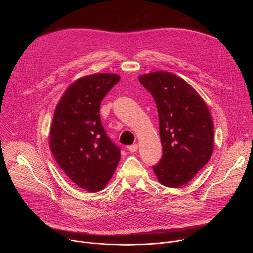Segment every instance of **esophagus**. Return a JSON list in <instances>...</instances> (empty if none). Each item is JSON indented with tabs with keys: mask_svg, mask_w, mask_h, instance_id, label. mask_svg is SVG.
<instances>
[{
	"mask_svg": "<svg viewBox=\"0 0 253 253\" xmlns=\"http://www.w3.org/2000/svg\"><path fill=\"white\" fill-rule=\"evenodd\" d=\"M128 149H129V151L130 152H136L137 150H138V145L137 144H133V145H130V146H128Z\"/></svg>",
	"mask_w": 253,
	"mask_h": 253,
	"instance_id": "34e87169",
	"label": "esophagus"
}]
</instances>
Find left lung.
Returning <instances> with one entry per match:
<instances>
[{
    "instance_id": "left-lung-1",
    "label": "left lung",
    "mask_w": 253,
    "mask_h": 253,
    "mask_svg": "<svg viewBox=\"0 0 253 253\" xmlns=\"http://www.w3.org/2000/svg\"><path fill=\"white\" fill-rule=\"evenodd\" d=\"M139 81L154 98L158 111L162 158L153 171L164 186H183L213 152L214 126L208 108L186 81L170 72H152Z\"/></svg>"
}]
</instances>
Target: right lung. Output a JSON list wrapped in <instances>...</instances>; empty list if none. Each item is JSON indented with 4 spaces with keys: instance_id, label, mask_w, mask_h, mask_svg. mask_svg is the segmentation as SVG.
Returning a JSON list of instances; mask_svg holds the SVG:
<instances>
[{
    "instance_id": "1",
    "label": "right lung",
    "mask_w": 253,
    "mask_h": 253,
    "mask_svg": "<svg viewBox=\"0 0 253 253\" xmlns=\"http://www.w3.org/2000/svg\"><path fill=\"white\" fill-rule=\"evenodd\" d=\"M119 80L106 73L82 77L67 89L55 110L50 129L53 156L71 181L89 192L105 187L121 157L99 114L102 100Z\"/></svg>"
}]
</instances>
